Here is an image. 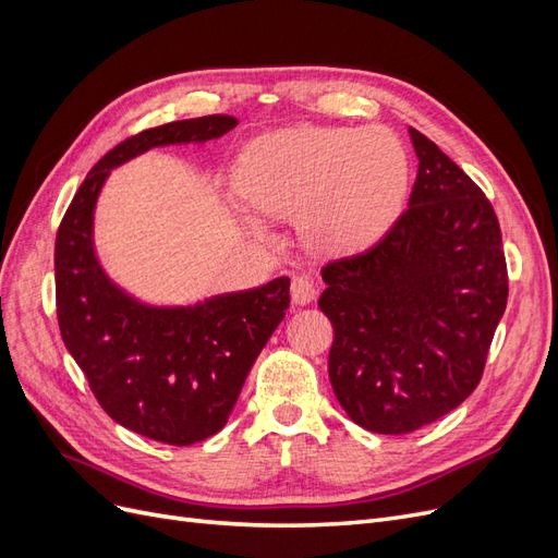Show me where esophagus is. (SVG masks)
I'll use <instances>...</instances> for the list:
<instances>
[{"instance_id": "obj_1", "label": "esophagus", "mask_w": 558, "mask_h": 558, "mask_svg": "<svg viewBox=\"0 0 558 558\" xmlns=\"http://www.w3.org/2000/svg\"><path fill=\"white\" fill-rule=\"evenodd\" d=\"M291 298L295 305H310V302L316 298V286L307 277H293L291 281Z\"/></svg>"}]
</instances>
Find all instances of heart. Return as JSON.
Returning <instances> with one entry per match:
<instances>
[{
  "mask_svg": "<svg viewBox=\"0 0 558 558\" xmlns=\"http://www.w3.org/2000/svg\"><path fill=\"white\" fill-rule=\"evenodd\" d=\"M410 158L384 125H293L260 134L234 160L232 189L260 216H300L305 240L320 251L377 242L398 218Z\"/></svg>",
  "mask_w": 558,
  "mask_h": 558,
  "instance_id": "heart-1",
  "label": "heart"
}]
</instances>
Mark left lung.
<instances>
[{
	"mask_svg": "<svg viewBox=\"0 0 558 558\" xmlns=\"http://www.w3.org/2000/svg\"><path fill=\"white\" fill-rule=\"evenodd\" d=\"M410 137V209L373 248L320 269L332 391L351 421L381 435L433 424L475 391L508 305L492 202L428 137L414 128Z\"/></svg>",
	"mask_w": 558,
	"mask_h": 558,
	"instance_id": "8db88e82",
	"label": "left lung"
}]
</instances>
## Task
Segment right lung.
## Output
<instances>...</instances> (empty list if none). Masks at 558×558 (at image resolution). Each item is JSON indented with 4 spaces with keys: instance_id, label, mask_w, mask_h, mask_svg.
Segmentation results:
<instances>
[{
    "instance_id": "obj_1",
    "label": "right lung",
    "mask_w": 558,
    "mask_h": 558,
    "mask_svg": "<svg viewBox=\"0 0 558 558\" xmlns=\"http://www.w3.org/2000/svg\"><path fill=\"white\" fill-rule=\"evenodd\" d=\"M238 125L202 116L144 130L111 148L81 183L56 240L58 324L97 402L123 428L195 445L228 424L244 379L291 302V279L154 305L118 286L97 258L95 207L111 170L150 148L207 144Z\"/></svg>"
}]
</instances>
